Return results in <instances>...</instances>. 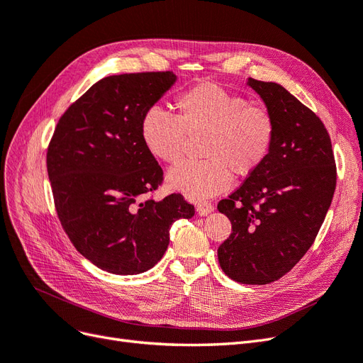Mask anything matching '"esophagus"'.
Here are the masks:
<instances>
[{"instance_id":"34e87169","label":"esophagus","mask_w":363,"mask_h":363,"mask_svg":"<svg viewBox=\"0 0 363 363\" xmlns=\"http://www.w3.org/2000/svg\"><path fill=\"white\" fill-rule=\"evenodd\" d=\"M213 212V206L211 203H200L196 206V213L200 216H207L208 213Z\"/></svg>"}]
</instances>
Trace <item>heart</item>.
Returning a JSON list of instances; mask_svg holds the SVG:
<instances>
[{"label": "heart", "mask_w": 363, "mask_h": 363, "mask_svg": "<svg viewBox=\"0 0 363 363\" xmlns=\"http://www.w3.org/2000/svg\"><path fill=\"white\" fill-rule=\"evenodd\" d=\"M179 118L152 106L140 119V139L152 157L175 163L183 156L188 133H206V160L183 162L169 169L167 183L191 201L224 192L232 172L247 177L265 162L274 138V121L265 107L212 82L195 84L175 101Z\"/></svg>", "instance_id": "b5f03b06"}]
</instances>
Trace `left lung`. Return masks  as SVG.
I'll list each match as a JSON object with an SVG mask.
<instances>
[{
	"label": "left lung",
	"instance_id": "8db88e82",
	"mask_svg": "<svg viewBox=\"0 0 363 363\" xmlns=\"http://www.w3.org/2000/svg\"><path fill=\"white\" fill-rule=\"evenodd\" d=\"M274 121L268 156L218 211L232 235L218 248L230 279L267 284L291 271L320 232L336 188L332 142L321 119L279 83L247 79Z\"/></svg>",
	"mask_w": 363,
	"mask_h": 363
}]
</instances>
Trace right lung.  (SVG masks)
<instances>
[{"instance_id": "add662e5", "label": "right lung", "mask_w": 363, "mask_h": 363, "mask_svg": "<svg viewBox=\"0 0 363 363\" xmlns=\"http://www.w3.org/2000/svg\"><path fill=\"white\" fill-rule=\"evenodd\" d=\"M175 82L169 71L106 77L54 131L47 168L59 219L77 251L103 271H148L167 251L172 223L195 213L180 194L145 199L163 171L140 139V119Z\"/></svg>"}]
</instances>
